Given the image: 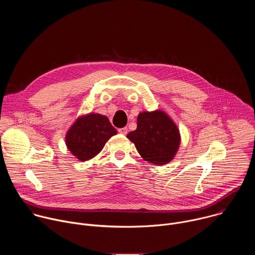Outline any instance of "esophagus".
Wrapping results in <instances>:
<instances>
[{"instance_id": "34e87169", "label": "esophagus", "mask_w": 255, "mask_h": 255, "mask_svg": "<svg viewBox=\"0 0 255 255\" xmlns=\"http://www.w3.org/2000/svg\"><path fill=\"white\" fill-rule=\"evenodd\" d=\"M118 132H119L120 134H122V135H126L127 132H128V130H127L126 127H123V128H119V129H118Z\"/></svg>"}]
</instances>
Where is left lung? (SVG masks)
I'll return each mask as SVG.
<instances>
[{
  "mask_svg": "<svg viewBox=\"0 0 255 255\" xmlns=\"http://www.w3.org/2000/svg\"><path fill=\"white\" fill-rule=\"evenodd\" d=\"M141 157L155 165H164L174 157L180 145V133L169 115L162 110L143 111L137 128L127 134Z\"/></svg>",
  "mask_w": 255,
  "mask_h": 255,
  "instance_id": "left-lung-1",
  "label": "left lung"
}]
</instances>
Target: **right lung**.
<instances>
[{
  "mask_svg": "<svg viewBox=\"0 0 255 255\" xmlns=\"http://www.w3.org/2000/svg\"><path fill=\"white\" fill-rule=\"evenodd\" d=\"M117 134L110 121L99 113L79 116L65 134V144L70 153L80 161L96 157L106 142Z\"/></svg>",
  "mask_w": 255,
  "mask_h": 255,
  "instance_id": "1",
  "label": "right lung"
}]
</instances>
